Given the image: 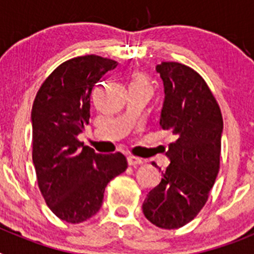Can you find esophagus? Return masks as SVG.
I'll return each mask as SVG.
<instances>
[{"instance_id": "1", "label": "esophagus", "mask_w": 254, "mask_h": 254, "mask_svg": "<svg viewBox=\"0 0 254 254\" xmlns=\"http://www.w3.org/2000/svg\"><path fill=\"white\" fill-rule=\"evenodd\" d=\"M127 161H128V165H132V167H136V165L143 164V161L141 160V159L136 158V156H128V158H127Z\"/></svg>"}]
</instances>
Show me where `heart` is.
<instances>
[{"label":"heart","mask_w":254,"mask_h":254,"mask_svg":"<svg viewBox=\"0 0 254 254\" xmlns=\"http://www.w3.org/2000/svg\"><path fill=\"white\" fill-rule=\"evenodd\" d=\"M133 84H145V85H149V84H147L146 77H143V76H137V77H136V80H134Z\"/></svg>","instance_id":"b5f03b06"}]
</instances>
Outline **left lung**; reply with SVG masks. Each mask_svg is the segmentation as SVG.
Wrapping results in <instances>:
<instances>
[{
	"label": "left lung",
	"mask_w": 254,
	"mask_h": 254,
	"mask_svg": "<svg viewBox=\"0 0 254 254\" xmlns=\"http://www.w3.org/2000/svg\"><path fill=\"white\" fill-rule=\"evenodd\" d=\"M164 85L160 127L176 141L165 155L170 164L147 193L143 215L161 229H177L205 206L220 168L223 117L207 84L186 64L156 66ZM155 165V163H152Z\"/></svg>",
	"instance_id": "obj_1"
}]
</instances>
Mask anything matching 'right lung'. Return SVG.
<instances>
[{"label": "right lung", "instance_id": "add662e5", "mask_svg": "<svg viewBox=\"0 0 254 254\" xmlns=\"http://www.w3.org/2000/svg\"><path fill=\"white\" fill-rule=\"evenodd\" d=\"M117 66L94 55L72 58L48 76L35 96L31 127L38 186L53 214L67 223L94 216L108 183L127 168L121 152L96 154L77 140L89 123L94 87Z\"/></svg>", "mask_w": 254, "mask_h": 254}]
</instances>
